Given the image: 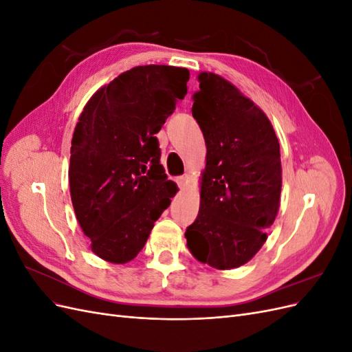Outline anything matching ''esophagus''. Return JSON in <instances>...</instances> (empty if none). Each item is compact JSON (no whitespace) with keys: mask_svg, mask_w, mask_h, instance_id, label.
<instances>
[{"mask_svg":"<svg viewBox=\"0 0 352 352\" xmlns=\"http://www.w3.org/2000/svg\"><path fill=\"white\" fill-rule=\"evenodd\" d=\"M189 182H190V176H189V175H184V176L177 177V185H179V188L182 189V190L188 188Z\"/></svg>","mask_w":352,"mask_h":352,"instance_id":"1","label":"esophagus"}]
</instances>
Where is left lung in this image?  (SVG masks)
Listing matches in <instances>:
<instances>
[{
	"label": "left lung",
	"instance_id": "1",
	"mask_svg": "<svg viewBox=\"0 0 352 352\" xmlns=\"http://www.w3.org/2000/svg\"><path fill=\"white\" fill-rule=\"evenodd\" d=\"M197 79L192 116L207 154L199 212L185 238L198 261L230 270L260 251L278 216L280 145L269 117L235 85L211 72Z\"/></svg>",
	"mask_w": 352,
	"mask_h": 352
}]
</instances>
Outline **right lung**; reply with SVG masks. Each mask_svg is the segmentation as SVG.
Segmentation results:
<instances>
[{"label": "right lung", "instance_id": "1", "mask_svg": "<svg viewBox=\"0 0 352 352\" xmlns=\"http://www.w3.org/2000/svg\"><path fill=\"white\" fill-rule=\"evenodd\" d=\"M188 80L185 67L138 66L101 87L79 116L70 197L92 252L105 261L133 260L177 192L155 133L185 98Z\"/></svg>", "mask_w": 352, "mask_h": 352}]
</instances>
